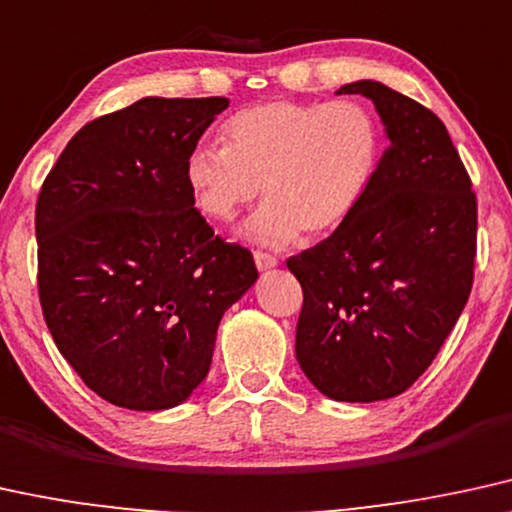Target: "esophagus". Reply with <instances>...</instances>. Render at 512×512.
<instances>
[{
	"label": "esophagus",
	"instance_id": "esophagus-1",
	"mask_svg": "<svg viewBox=\"0 0 512 512\" xmlns=\"http://www.w3.org/2000/svg\"><path fill=\"white\" fill-rule=\"evenodd\" d=\"M255 264L260 271H267V269H274L278 264V257L276 255H269V252H262V250H255Z\"/></svg>",
	"mask_w": 512,
	"mask_h": 512
}]
</instances>
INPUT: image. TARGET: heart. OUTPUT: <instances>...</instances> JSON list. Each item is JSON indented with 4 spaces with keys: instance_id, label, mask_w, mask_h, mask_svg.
I'll list each match as a JSON object with an SVG mask.
<instances>
[{
    "instance_id": "b5f03b06",
    "label": "heart",
    "mask_w": 512,
    "mask_h": 512,
    "mask_svg": "<svg viewBox=\"0 0 512 512\" xmlns=\"http://www.w3.org/2000/svg\"><path fill=\"white\" fill-rule=\"evenodd\" d=\"M222 146H196L186 186L203 215L231 222L260 198L252 241L290 243L340 229L371 191L383 158V129L357 101H269L224 122Z\"/></svg>"
}]
</instances>
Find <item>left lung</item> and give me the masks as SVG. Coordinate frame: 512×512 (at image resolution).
<instances>
[{"instance_id":"1","label":"left lung","mask_w":512,"mask_h":512,"mask_svg":"<svg viewBox=\"0 0 512 512\" xmlns=\"http://www.w3.org/2000/svg\"><path fill=\"white\" fill-rule=\"evenodd\" d=\"M385 122L371 191L340 229L286 262L302 286L295 357L326 397H397L435 361L472 290L477 196L444 122L380 82L345 84Z\"/></svg>"}]
</instances>
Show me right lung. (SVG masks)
I'll return each mask as SVG.
<instances>
[{"mask_svg": "<svg viewBox=\"0 0 512 512\" xmlns=\"http://www.w3.org/2000/svg\"><path fill=\"white\" fill-rule=\"evenodd\" d=\"M229 99H141L87 122L35 208L37 290L58 352L115 406L160 411L203 383L250 250L193 208L184 165Z\"/></svg>", "mask_w": 512, "mask_h": 512, "instance_id": "obj_1", "label": "right lung"}]
</instances>
